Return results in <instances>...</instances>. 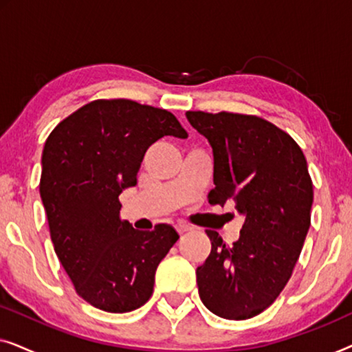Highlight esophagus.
<instances>
[{
  "instance_id": "obj_1",
  "label": "esophagus",
  "mask_w": 352,
  "mask_h": 352,
  "mask_svg": "<svg viewBox=\"0 0 352 352\" xmlns=\"http://www.w3.org/2000/svg\"><path fill=\"white\" fill-rule=\"evenodd\" d=\"M176 230H177V234H186V232H189V230H190V228H189V226H186V224H177L176 226Z\"/></svg>"
}]
</instances>
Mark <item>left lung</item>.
I'll use <instances>...</instances> for the list:
<instances>
[{
	"instance_id": "left-lung-1",
	"label": "left lung",
	"mask_w": 352,
	"mask_h": 352,
	"mask_svg": "<svg viewBox=\"0 0 352 352\" xmlns=\"http://www.w3.org/2000/svg\"><path fill=\"white\" fill-rule=\"evenodd\" d=\"M186 117L213 148L208 201H234L245 218L232 245L206 230L211 252L197 267L200 300L223 319H250L280 295L309 230L314 190L305 153L285 131L254 115Z\"/></svg>"
}]
</instances>
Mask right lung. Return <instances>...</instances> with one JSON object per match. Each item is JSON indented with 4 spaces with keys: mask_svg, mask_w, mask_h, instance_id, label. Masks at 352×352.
Returning <instances> with one entry per match:
<instances>
[{
    "mask_svg": "<svg viewBox=\"0 0 352 352\" xmlns=\"http://www.w3.org/2000/svg\"><path fill=\"white\" fill-rule=\"evenodd\" d=\"M187 133L168 110L99 99L46 139L40 195L51 240L78 295L98 309L129 312L153 292L155 271L179 235L170 224L136 230L120 219L118 197L136 186L147 148Z\"/></svg>",
    "mask_w": 352,
    "mask_h": 352,
    "instance_id": "right-lung-1",
    "label": "right lung"
}]
</instances>
